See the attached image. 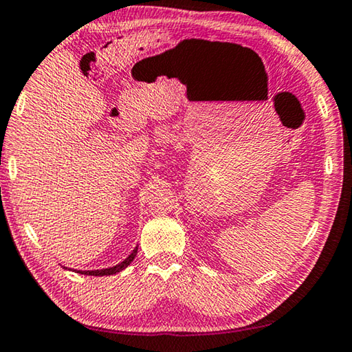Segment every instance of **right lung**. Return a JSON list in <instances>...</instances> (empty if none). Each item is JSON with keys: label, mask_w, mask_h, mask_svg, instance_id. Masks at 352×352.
Masks as SVG:
<instances>
[{"label": "right lung", "mask_w": 352, "mask_h": 352, "mask_svg": "<svg viewBox=\"0 0 352 352\" xmlns=\"http://www.w3.org/2000/svg\"><path fill=\"white\" fill-rule=\"evenodd\" d=\"M135 254H138V248H135L131 255H129L126 260H123L120 264H117V266L114 267H108V269H100V270H76L77 274H82V275H94V276H103V275H114L117 272H120V270H123L125 267H128L129 264H131V261L134 260Z\"/></svg>", "instance_id": "obj_1"}]
</instances>
